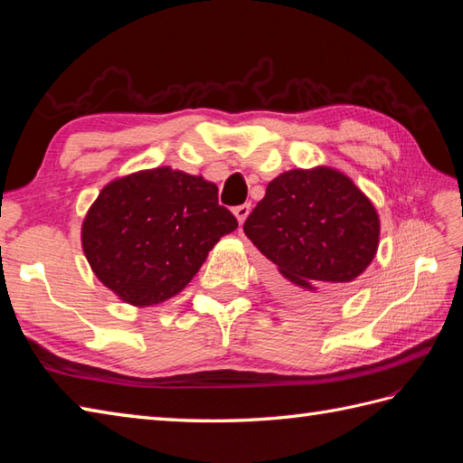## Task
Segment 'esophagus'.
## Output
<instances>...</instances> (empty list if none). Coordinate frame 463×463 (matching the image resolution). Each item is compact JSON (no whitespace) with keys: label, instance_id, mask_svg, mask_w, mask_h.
<instances>
[{"label":"esophagus","instance_id":"obj_1","mask_svg":"<svg viewBox=\"0 0 463 463\" xmlns=\"http://www.w3.org/2000/svg\"><path fill=\"white\" fill-rule=\"evenodd\" d=\"M232 213H234V216H237L239 224H242L244 221H247V216H249V213H250V204H239V206H234Z\"/></svg>","mask_w":463,"mask_h":463}]
</instances>
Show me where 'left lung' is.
Returning a JSON list of instances; mask_svg holds the SVG:
<instances>
[{
    "instance_id": "obj_1",
    "label": "left lung",
    "mask_w": 463,
    "mask_h": 463,
    "mask_svg": "<svg viewBox=\"0 0 463 463\" xmlns=\"http://www.w3.org/2000/svg\"><path fill=\"white\" fill-rule=\"evenodd\" d=\"M244 234L272 262L282 297L336 302L376 257L380 216L348 175L320 165L272 179Z\"/></svg>"
}]
</instances>
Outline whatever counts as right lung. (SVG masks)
Listing matches in <instances>:
<instances>
[{
	"instance_id": "obj_1",
	"label": "right lung",
	"mask_w": 463,
	"mask_h": 463,
	"mask_svg": "<svg viewBox=\"0 0 463 463\" xmlns=\"http://www.w3.org/2000/svg\"><path fill=\"white\" fill-rule=\"evenodd\" d=\"M239 222L203 176L156 166L107 183L81 224L95 277L131 307L176 297Z\"/></svg>"
}]
</instances>
